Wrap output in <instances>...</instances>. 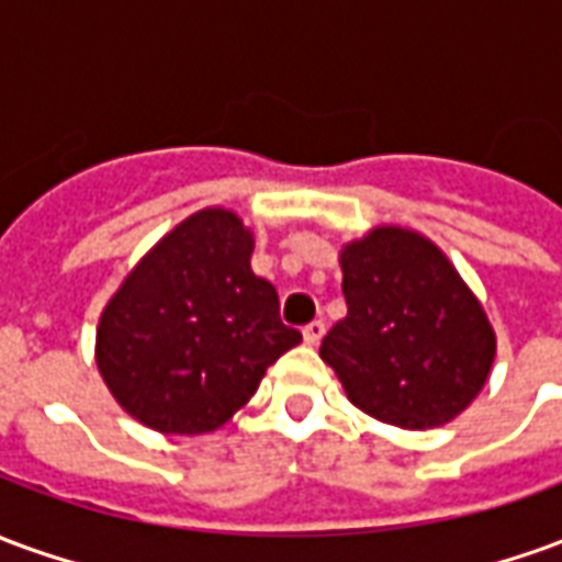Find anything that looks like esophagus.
<instances>
[{
	"label": "esophagus",
	"instance_id": "obj_1",
	"mask_svg": "<svg viewBox=\"0 0 562 562\" xmlns=\"http://www.w3.org/2000/svg\"><path fill=\"white\" fill-rule=\"evenodd\" d=\"M322 337H325V322L322 318H316V322H310L304 328V342L306 346H318L322 342Z\"/></svg>",
	"mask_w": 562,
	"mask_h": 562
}]
</instances>
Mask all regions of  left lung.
<instances>
[{
	"label": "left lung",
	"mask_w": 562,
	"mask_h": 562,
	"mask_svg": "<svg viewBox=\"0 0 562 562\" xmlns=\"http://www.w3.org/2000/svg\"><path fill=\"white\" fill-rule=\"evenodd\" d=\"M346 318L322 361L346 397L376 422L430 430L458 418L491 376L496 334L482 301L439 246L376 225L340 249Z\"/></svg>",
	"instance_id": "left-lung-1"
}]
</instances>
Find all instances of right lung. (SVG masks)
I'll list each match as a JSON object with an SVG mask.
<instances>
[{
	"label": "right lung",
	"instance_id": "add662e5",
	"mask_svg": "<svg viewBox=\"0 0 562 562\" xmlns=\"http://www.w3.org/2000/svg\"><path fill=\"white\" fill-rule=\"evenodd\" d=\"M256 237L225 207H204L128 270L95 330V364L114 401L159 434H210L301 342L280 297L252 273Z\"/></svg>",
	"mask_w": 562,
	"mask_h": 562
}]
</instances>
